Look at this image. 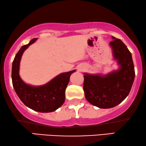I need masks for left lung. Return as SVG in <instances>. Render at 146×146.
Here are the masks:
<instances>
[{
    "label": "left lung",
    "instance_id": "obj_1",
    "mask_svg": "<svg viewBox=\"0 0 146 146\" xmlns=\"http://www.w3.org/2000/svg\"><path fill=\"white\" fill-rule=\"evenodd\" d=\"M112 56L119 68L106 75L84 73V90L87 100L100 108H110L123 102L134 82L131 53L121 40L112 36Z\"/></svg>",
    "mask_w": 146,
    "mask_h": 146
}]
</instances>
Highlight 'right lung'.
Here are the masks:
<instances>
[{"instance_id": "add662e5", "label": "right lung", "mask_w": 146, "mask_h": 146, "mask_svg": "<svg viewBox=\"0 0 146 146\" xmlns=\"http://www.w3.org/2000/svg\"><path fill=\"white\" fill-rule=\"evenodd\" d=\"M37 39L34 38L28 44L21 46L15 55L12 64L13 86L18 97L28 108L37 112H51L63 104L70 76L75 70L60 73L42 86H33L25 84L19 76L20 61L24 51Z\"/></svg>"}]
</instances>
